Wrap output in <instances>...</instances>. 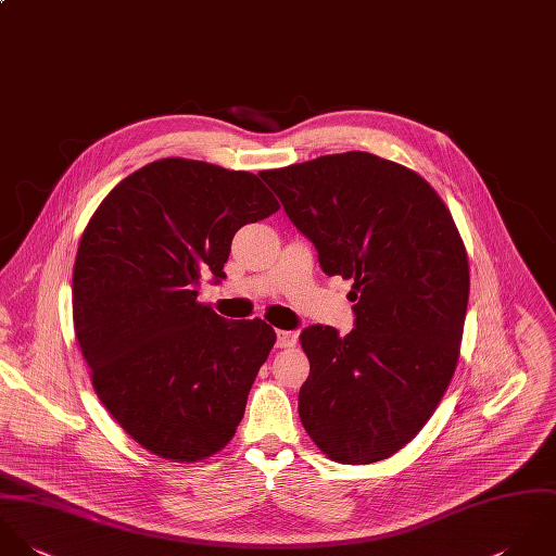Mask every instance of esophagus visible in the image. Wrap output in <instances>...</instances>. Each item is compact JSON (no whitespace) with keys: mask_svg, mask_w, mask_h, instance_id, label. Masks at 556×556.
Wrapping results in <instances>:
<instances>
[{"mask_svg":"<svg viewBox=\"0 0 556 556\" xmlns=\"http://www.w3.org/2000/svg\"><path fill=\"white\" fill-rule=\"evenodd\" d=\"M299 334L294 331H277V348H294Z\"/></svg>","mask_w":556,"mask_h":556,"instance_id":"obj_1","label":"esophagus"}]
</instances>
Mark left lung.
<instances>
[{"instance_id":"8db88e82","label":"left lung","mask_w":556,"mask_h":556,"mask_svg":"<svg viewBox=\"0 0 556 556\" xmlns=\"http://www.w3.org/2000/svg\"><path fill=\"white\" fill-rule=\"evenodd\" d=\"M260 176L320 268L352 281L354 329L301 333L303 428L334 462L387 459L421 432L453 378L470 290L462 236L428 180L369 152Z\"/></svg>"}]
</instances>
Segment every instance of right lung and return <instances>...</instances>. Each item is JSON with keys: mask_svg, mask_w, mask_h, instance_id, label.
I'll use <instances>...</instances> for the list:
<instances>
[{"mask_svg": "<svg viewBox=\"0 0 556 556\" xmlns=\"http://www.w3.org/2000/svg\"><path fill=\"white\" fill-rule=\"evenodd\" d=\"M277 211L255 174L169 156L115 185L84 229L75 333L99 400L150 453L198 462L233 439L277 334L217 316L195 286L222 281L233 233Z\"/></svg>", "mask_w": 556, "mask_h": 556, "instance_id": "obj_1", "label": "right lung"}]
</instances>
